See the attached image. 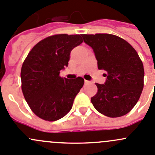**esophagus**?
I'll list each match as a JSON object with an SVG mask.
<instances>
[{"label":"esophagus","instance_id":"esophagus-1","mask_svg":"<svg viewBox=\"0 0 155 155\" xmlns=\"http://www.w3.org/2000/svg\"><path fill=\"white\" fill-rule=\"evenodd\" d=\"M88 83H90L89 81H88V80H85V84H88Z\"/></svg>","mask_w":155,"mask_h":155}]
</instances>
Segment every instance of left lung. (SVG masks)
Instances as JSON below:
<instances>
[{"label":"left lung","mask_w":155,"mask_h":155,"mask_svg":"<svg viewBox=\"0 0 155 155\" xmlns=\"http://www.w3.org/2000/svg\"><path fill=\"white\" fill-rule=\"evenodd\" d=\"M92 48L99 70L106 72L104 84L96 83L97 92L91 98L93 106L109 117L128 114L139 101L144 87V67L133 46L111 34L82 35Z\"/></svg>","instance_id":"obj_1"}]
</instances>
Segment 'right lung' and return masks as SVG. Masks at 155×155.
Masks as SVG:
<instances>
[{
  "mask_svg": "<svg viewBox=\"0 0 155 155\" xmlns=\"http://www.w3.org/2000/svg\"><path fill=\"white\" fill-rule=\"evenodd\" d=\"M82 41L81 35H54L37 43L24 61L21 88L30 109L41 119L58 120L71 110L84 79H66L60 71L68 66L70 52Z\"/></svg>",
  "mask_w": 155,
  "mask_h": 155,
  "instance_id": "right-lung-1",
  "label": "right lung"
}]
</instances>
